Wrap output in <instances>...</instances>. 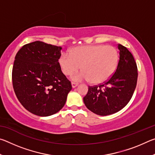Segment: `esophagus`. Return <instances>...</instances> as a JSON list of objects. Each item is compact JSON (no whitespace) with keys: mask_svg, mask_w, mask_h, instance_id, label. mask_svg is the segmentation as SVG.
<instances>
[{"mask_svg":"<svg viewBox=\"0 0 155 155\" xmlns=\"http://www.w3.org/2000/svg\"><path fill=\"white\" fill-rule=\"evenodd\" d=\"M77 85H78V83H74V82H72V88L76 87Z\"/></svg>","mask_w":155,"mask_h":155,"instance_id":"1","label":"esophagus"}]
</instances>
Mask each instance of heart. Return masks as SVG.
Segmentation results:
<instances>
[{
    "label": "heart",
    "mask_w": 155,
    "mask_h": 155,
    "mask_svg": "<svg viewBox=\"0 0 155 155\" xmlns=\"http://www.w3.org/2000/svg\"><path fill=\"white\" fill-rule=\"evenodd\" d=\"M119 59V52L115 47L98 44L75 47L71 49L70 54L63 52L59 63L65 76L77 72L81 65L83 71L73 76L74 81H91L98 84L105 82L114 74Z\"/></svg>",
    "instance_id": "obj_1"
}]
</instances>
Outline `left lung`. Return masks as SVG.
I'll list each match as a JSON object with an SVG mask.
<instances>
[{"label":"left lung","mask_w":155,"mask_h":155,"mask_svg":"<svg viewBox=\"0 0 155 155\" xmlns=\"http://www.w3.org/2000/svg\"><path fill=\"white\" fill-rule=\"evenodd\" d=\"M120 59L117 69L111 77L98 85L89 86L83 101L94 114H115L127 105L134 93L137 81V66L131 52L118 44Z\"/></svg>","instance_id":"obj_1"}]
</instances>
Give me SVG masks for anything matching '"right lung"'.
<instances>
[{"instance_id":"obj_1","label":"right lung","mask_w":155,"mask_h":155,"mask_svg":"<svg viewBox=\"0 0 155 155\" xmlns=\"http://www.w3.org/2000/svg\"><path fill=\"white\" fill-rule=\"evenodd\" d=\"M61 46L35 41L17 52L12 69V84L18 101L28 111L48 116L61 110L72 90L63 74L59 59Z\"/></svg>"}]
</instances>
